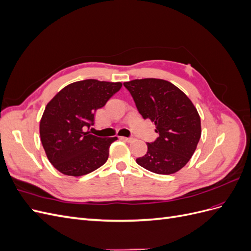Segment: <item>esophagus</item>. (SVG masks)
<instances>
[{
    "label": "esophagus",
    "mask_w": 251,
    "mask_h": 251,
    "mask_svg": "<svg viewBox=\"0 0 251 251\" xmlns=\"http://www.w3.org/2000/svg\"><path fill=\"white\" fill-rule=\"evenodd\" d=\"M121 139L126 141V142H132L134 140V138H132V137H121Z\"/></svg>",
    "instance_id": "esophagus-1"
}]
</instances>
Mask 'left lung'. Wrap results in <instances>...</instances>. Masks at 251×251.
I'll return each mask as SVG.
<instances>
[{
    "mask_svg": "<svg viewBox=\"0 0 251 251\" xmlns=\"http://www.w3.org/2000/svg\"><path fill=\"white\" fill-rule=\"evenodd\" d=\"M139 113L155 124L159 137L136 159L140 166L159 175L177 173L194 155L201 137V119L192 100L172 82L159 78L124 82Z\"/></svg>",
    "mask_w": 251,
    "mask_h": 251,
    "instance_id": "left-lung-1",
    "label": "left lung"
}]
</instances>
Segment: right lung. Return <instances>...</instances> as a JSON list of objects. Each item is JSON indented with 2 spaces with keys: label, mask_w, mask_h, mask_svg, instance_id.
I'll return each mask as SVG.
<instances>
[{
  "label": "right lung",
  "mask_w": 251,
  "mask_h": 251,
  "mask_svg": "<svg viewBox=\"0 0 251 251\" xmlns=\"http://www.w3.org/2000/svg\"><path fill=\"white\" fill-rule=\"evenodd\" d=\"M121 82L85 79L63 88L47 103L40 121L45 153L54 168L67 176L79 177L108 160L109 148L117 137H97L87 127L94 113L120 90Z\"/></svg>",
  "instance_id": "add662e5"
}]
</instances>
